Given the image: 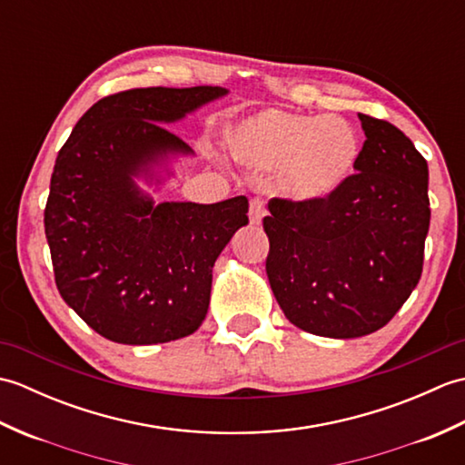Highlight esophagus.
<instances>
[{"label": "esophagus", "instance_id": "obj_1", "mask_svg": "<svg viewBox=\"0 0 465 465\" xmlns=\"http://www.w3.org/2000/svg\"><path fill=\"white\" fill-rule=\"evenodd\" d=\"M265 213V205L263 202L260 200V197H253V200L250 202V222L253 225H258L262 222V217Z\"/></svg>", "mask_w": 465, "mask_h": 465}]
</instances>
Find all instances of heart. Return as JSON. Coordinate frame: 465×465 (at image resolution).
Returning <instances> with one entry per match:
<instances>
[{
	"label": "heart",
	"instance_id": "heart-1",
	"mask_svg": "<svg viewBox=\"0 0 465 465\" xmlns=\"http://www.w3.org/2000/svg\"><path fill=\"white\" fill-rule=\"evenodd\" d=\"M227 152L253 170H275L278 190L298 203L328 200L350 180L361 142L340 115H303L263 110L235 124L225 135Z\"/></svg>",
	"mask_w": 465,
	"mask_h": 465
}]
</instances>
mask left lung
Here are the masks:
<instances>
[{"label": "left lung", "instance_id": "8db88e82", "mask_svg": "<svg viewBox=\"0 0 465 465\" xmlns=\"http://www.w3.org/2000/svg\"><path fill=\"white\" fill-rule=\"evenodd\" d=\"M355 173L320 203L270 200L265 272L285 318L323 338H361L398 313L421 278L428 162L390 122L360 114Z\"/></svg>", "mask_w": 465, "mask_h": 465}]
</instances>
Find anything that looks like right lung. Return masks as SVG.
<instances>
[{"label":"right lung","instance_id":"right-lung-1","mask_svg":"<svg viewBox=\"0 0 465 465\" xmlns=\"http://www.w3.org/2000/svg\"><path fill=\"white\" fill-rule=\"evenodd\" d=\"M225 87H140L94 104L57 153L44 223L64 302L104 338L150 345L185 338L210 308L212 268L240 227L248 197L217 203L153 200L135 177L193 150L163 124Z\"/></svg>","mask_w":465,"mask_h":465}]
</instances>
